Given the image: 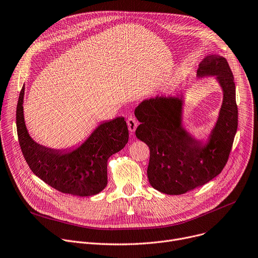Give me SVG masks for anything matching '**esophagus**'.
<instances>
[{
  "label": "esophagus",
  "mask_w": 258,
  "mask_h": 258,
  "mask_svg": "<svg viewBox=\"0 0 258 258\" xmlns=\"http://www.w3.org/2000/svg\"><path fill=\"white\" fill-rule=\"evenodd\" d=\"M127 125H128V129L130 132H134L135 129L137 128V122L134 117H129L127 120Z\"/></svg>",
  "instance_id": "obj_1"
}]
</instances>
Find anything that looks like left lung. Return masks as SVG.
Instances as JSON below:
<instances>
[{
    "label": "left lung",
    "instance_id": "1",
    "mask_svg": "<svg viewBox=\"0 0 258 258\" xmlns=\"http://www.w3.org/2000/svg\"><path fill=\"white\" fill-rule=\"evenodd\" d=\"M196 76L214 77L222 90V104L206 141L197 138L184 124L183 92L147 99L134 110L141 122L135 135L151 152L149 182L164 194H184L213 180L225 166L236 133L235 85L225 57L205 56Z\"/></svg>",
    "mask_w": 258,
    "mask_h": 258
}]
</instances>
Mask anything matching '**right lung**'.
<instances>
[{"label": "right lung", "mask_w": 258, "mask_h": 258, "mask_svg": "<svg viewBox=\"0 0 258 258\" xmlns=\"http://www.w3.org/2000/svg\"><path fill=\"white\" fill-rule=\"evenodd\" d=\"M25 85L16 107L18 142L31 170L55 190L76 196L100 193L107 185V160L129 140L124 116L100 122L76 148L52 149L36 143L24 115Z\"/></svg>", "instance_id": "obj_1"}]
</instances>
